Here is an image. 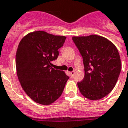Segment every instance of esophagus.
Returning a JSON list of instances; mask_svg holds the SVG:
<instances>
[{"label":"esophagus","instance_id":"1","mask_svg":"<svg viewBox=\"0 0 128 128\" xmlns=\"http://www.w3.org/2000/svg\"><path fill=\"white\" fill-rule=\"evenodd\" d=\"M74 74H75V72H74V71H72V72H70V76H72V77H73V76H74Z\"/></svg>","mask_w":128,"mask_h":128}]
</instances>
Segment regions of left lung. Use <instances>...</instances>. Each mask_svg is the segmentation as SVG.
I'll return each mask as SVG.
<instances>
[{
	"mask_svg": "<svg viewBox=\"0 0 128 128\" xmlns=\"http://www.w3.org/2000/svg\"><path fill=\"white\" fill-rule=\"evenodd\" d=\"M72 40L82 55L85 71L84 79L78 82L80 93L91 100L103 98L113 90L121 72L117 48L98 35L73 36Z\"/></svg>",
	"mask_w": 128,
	"mask_h": 128,
	"instance_id": "left-lung-1",
	"label": "left lung"
}]
</instances>
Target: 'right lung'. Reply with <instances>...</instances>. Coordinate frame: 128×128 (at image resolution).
<instances>
[{"label": "right lung", "mask_w": 128, "mask_h": 128, "mask_svg": "<svg viewBox=\"0 0 128 128\" xmlns=\"http://www.w3.org/2000/svg\"><path fill=\"white\" fill-rule=\"evenodd\" d=\"M66 38L40 30L28 34L19 43L17 76L24 91L36 103L49 105L62 95L69 77L52 68L51 62L57 59Z\"/></svg>", "instance_id": "add662e5"}]
</instances>
